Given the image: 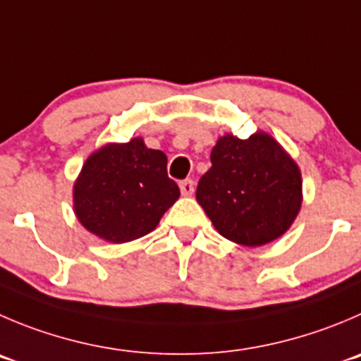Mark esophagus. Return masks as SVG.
I'll list each match as a JSON object with an SVG mask.
<instances>
[{
	"instance_id": "1",
	"label": "esophagus",
	"mask_w": 361,
	"mask_h": 361,
	"mask_svg": "<svg viewBox=\"0 0 361 361\" xmlns=\"http://www.w3.org/2000/svg\"><path fill=\"white\" fill-rule=\"evenodd\" d=\"M178 188H180V193H183L184 197H191V195L195 193V184L193 180H190V178L183 180V183L178 184Z\"/></svg>"
}]
</instances>
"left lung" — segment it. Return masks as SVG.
Listing matches in <instances>:
<instances>
[{
  "label": "left lung",
  "instance_id": "8db88e82",
  "mask_svg": "<svg viewBox=\"0 0 361 361\" xmlns=\"http://www.w3.org/2000/svg\"><path fill=\"white\" fill-rule=\"evenodd\" d=\"M202 175L197 200L223 238L264 246L286 234L303 202L296 161L271 135L257 131L241 140L223 135Z\"/></svg>",
  "mask_w": 361,
  "mask_h": 361
}]
</instances>
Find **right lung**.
Returning <instances> with one entry per match:
<instances>
[{"mask_svg": "<svg viewBox=\"0 0 361 361\" xmlns=\"http://www.w3.org/2000/svg\"><path fill=\"white\" fill-rule=\"evenodd\" d=\"M166 154L143 138L106 143L85 161L72 190L75 218L102 241L122 245L152 232L180 197Z\"/></svg>", "mask_w": 361, "mask_h": 361, "instance_id": "obj_1", "label": "right lung"}]
</instances>
